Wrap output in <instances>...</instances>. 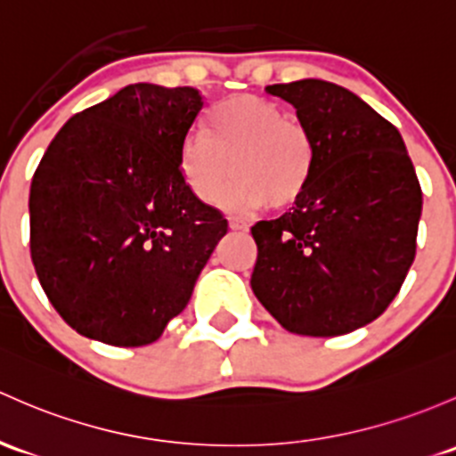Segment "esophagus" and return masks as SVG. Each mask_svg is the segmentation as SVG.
I'll use <instances>...</instances> for the list:
<instances>
[{
	"mask_svg": "<svg viewBox=\"0 0 456 456\" xmlns=\"http://www.w3.org/2000/svg\"><path fill=\"white\" fill-rule=\"evenodd\" d=\"M229 229H233V232H248V224L240 218H229Z\"/></svg>",
	"mask_w": 456,
	"mask_h": 456,
	"instance_id": "esophagus-1",
	"label": "esophagus"
}]
</instances>
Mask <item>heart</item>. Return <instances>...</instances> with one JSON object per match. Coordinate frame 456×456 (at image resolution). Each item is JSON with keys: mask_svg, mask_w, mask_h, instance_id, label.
I'll return each instance as SVG.
<instances>
[{"mask_svg": "<svg viewBox=\"0 0 456 456\" xmlns=\"http://www.w3.org/2000/svg\"><path fill=\"white\" fill-rule=\"evenodd\" d=\"M185 183L200 203H223L236 212L265 205L281 209L297 203L314 170V148L301 124L286 119L277 102L251 94L218 100L205 113V128H194L181 155Z\"/></svg>", "mask_w": 456, "mask_h": 456, "instance_id": "1", "label": "heart"}]
</instances>
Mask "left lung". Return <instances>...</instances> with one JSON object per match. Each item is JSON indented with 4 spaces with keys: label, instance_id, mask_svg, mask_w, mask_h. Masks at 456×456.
<instances>
[{
    "label": "left lung",
    "instance_id": "1",
    "mask_svg": "<svg viewBox=\"0 0 456 456\" xmlns=\"http://www.w3.org/2000/svg\"><path fill=\"white\" fill-rule=\"evenodd\" d=\"M314 148L292 212L251 229V289L289 332L338 337L378 319L415 260L421 188L400 131L349 89L271 85Z\"/></svg>",
    "mask_w": 456,
    "mask_h": 456
}]
</instances>
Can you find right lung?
<instances>
[{"label": "right lung", "mask_w": 456, "mask_h": 456, "mask_svg": "<svg viewBox=\"0 0 456 456\" xmlns=\"http://www.w3.org/2000/svg\"><path fill=\"white\" fill-rule=\"evenodd\" d=\"M203 95L137 83L67 119L30 185V253L47 299L83 337L140 347L183 313L227 233L181 175Z\"/></svg>", "instance_id": "obj_1"}]
</instances>
